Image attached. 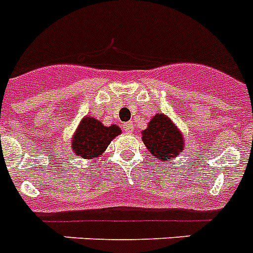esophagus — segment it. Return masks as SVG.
I'll list each match as a JSON object with an SVG mask.
<instances>
[{
	"label": "esophagus",
	"mask_w": 253,
	"mask_h": 253,
	"mask_svg": "<svg viewBox=\"0 0 253 253\" xmlns=\"http://www.w3.org/2000/svg\"><path fill=\"white\" fill-rule=\"evenodd\" d=\"M124 129L128 133L132 132V131H133V124H132V122H126V124H124Z\"/></svg>",
	"instance_id": "1"
}]
</instances>
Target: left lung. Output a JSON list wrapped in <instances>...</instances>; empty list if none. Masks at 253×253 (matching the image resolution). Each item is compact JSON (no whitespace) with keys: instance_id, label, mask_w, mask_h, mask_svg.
<instances>
[{"instance_id":"8db88e82","label":"left lung","mask_w":253,"mask_h":253,"mask_svg":"<svg viewBox=\"0 0 253 253\" xmlns=\"http://www.w3.org/2000/svg\"><path fill=\"white\" fill-rule=\"evenodd\" d=\"M141 133L146 149L159 160L174 159L184 149L183 135L173 121L163 113L153 116L148 128Z\"/></svg>"}]
</instances>
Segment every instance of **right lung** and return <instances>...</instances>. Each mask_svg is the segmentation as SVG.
<instances>
[{
  "mask_svg": "<svg viewBox=\"0 0 253 253\" xmlns=\"http://www.w3.org/2000/svg\"><path fill=\"white\" fill-rule=\"evenodd\" d=\"M121 133V128L117 125L104 126L102 122L94 117H84L81 120L78 129L72 137L71 150L75 155L93 159L100 157L108 148L112 140Z\"/></svg>",
  "mask_w": 253,
  "mask_h": 253,
  "instance_id": "1",
  "label": "right lung"
}]
</instances>
